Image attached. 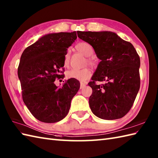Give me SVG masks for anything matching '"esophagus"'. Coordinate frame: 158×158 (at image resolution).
Wrapping results in <instances>:
<instances>
[{
	"mask_svg": "<svg viewBox=\"0 0 158 158\" xmlns=\"http://www.w3.org/2000/svg\"><path fill=\"white\" fill-rule=\"evenodd\" d=\"M86 85V83L84 82H81L80 83V89H83L84 88Z\"/></svg>",
	"mask_w": 158,
	"mask_h": 158,
	"instance_id": "obj_1",
	"label": "esophagus"
}]
</instances>
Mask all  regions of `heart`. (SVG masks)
Returning a JSON list of instances; mask_svg holds the SVG:
<instances>
[{
	"mask_svg": "<svg viewBox=\"0 0 158 158\" xmlns=\"http://www.w3.org/2000/svg\"><path fill=\"white\" fill-rule=\"evenodd\" d=\"M77 49L79 52H81L83 55L86 57H89L94 54V50L92 48V46L89 44L88 43L86 42H81L78 43L76 46ZM88 62L89 64L93 65L94 64V61L92 58H88L87 59ZM70 62V52H66L64 55V64L65 66H68ZM66 76L69 78L75 79L78 80V81H83L85 80L88 79L90 77L92 76V72L89 69H83L81 70L77 69H71L69 70L66 73Z\"/></svg>",
	"mask_w": 158,
	"mask_h": 158,
	"instance_id": "obj_1",
	"label": "heart"
}]
</instances>
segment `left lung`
<instances>
[{
  "instance_id": "left-lung-1",
  "label": "left lung",
  "mask_w": 158,
  "mask_h": 158,
  "mask_svg": "<svg viewBox=\"0 0 158 158\" xmlns=\"http://www.w3.org/2000/svg\"><path fill=\"white\" fill-rule=\"evenodd\" d=\"M77 35L92 46L101 60L88 85L92 89L89 105L100 119L125 116L132 108L140 84V58L132 43L109 31L81 32ZM96 81H105L97 85Z\"/></svg>"
}]
</instances>
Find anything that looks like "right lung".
Segmentation results:
<instances>
[{
	"label": "right lung",
	"instance_id": "1",
	"mask_svg": "<svg viewBox=\"0 0 158 158\" xmlns=\"http://www.w3.org/2000/svg\"><path fill=\"white\" fill-rule=\"evenodd\" d=\"M77 32H58L40 38L23 52L18 74L22 98L36 119L56 123L68 114L71 100L80 88L78 80L69 79L58 88L56 79H63L64 58Z\"/></svg>",
	"mask_w": 158,
	"mask_h": 158
}]
</instances>
